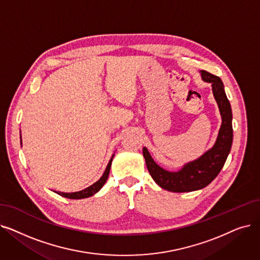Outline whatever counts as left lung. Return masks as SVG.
Segmentation results:
<instances>
[{
    "instance_id": "obj_1",
    "label": "left lung",
    "mask_w": 260,
    "mask_h": 260,
    "mask_svg": "<svg viewBox=\"0 0 260 260\" xmlns=\"http://www.w3.org/2000/svg\"><path fill=\"white\" fill-rule=\"evenodd\" d=\"M201 74L203 81L211 84L212 92L222 117L218 138L212 149L201 156L199 159L185 165L182 170L169 172L156 165L149 151L143 148L145 164L154 182L162 189L171 192H189L209 185L220 173L232 148L233 115L230 101L224 91L223 83L219 76L205 70H202Z\"/></svg>"
}]
</instances>
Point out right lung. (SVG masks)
Segmentation results:
<instances>
[{
    "mask_svg": "<svg viewBox=\"0 0 260 260\" xmlns=\"http://www.w3.org/2000/svg\"><path fill=\"white\" fill-rule=\"evenodd\" d=\"M22 143V142H21ZM114 157V155H112ZM112 157L111 159L109 160L107 167H106V170L104 172V174L102 175L98 182H95L93 185L89 186L88 188L82 190V191H78V192H72V193H63V192H57L59 196L63 197V198H68V199H72V200H80V199H85V198H89L93 196L94 193H96L98 191L104 186V184L106 183V180L108 178L109 175V171H110V166H111V161H112Z\"/></svg>",
    "mask_w": 260,
    "mask_h": 260,
    "instance_id": "right-lung-1",
    "label": "right lung"
}]
</instances>
